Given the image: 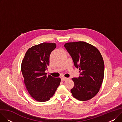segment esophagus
Here are the masks:
<instances>
[{
	"label": "esophagus",
	"mask_w": 122,
	"mask_h": 122,
	"mask_svg": "<svg viewBox=\"0 0 122 122\" xmlns=\"http://www.w3.org/2000/svg\"><path fill=\"white\" fill-rule=\"evenodd\" d=\"M68 79V78H67L63 77V78H61V81H65L67 80Z\"/></svg>",
	"instance_id": "1"
}]
</instances>
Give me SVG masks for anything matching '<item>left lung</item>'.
<instances>
[{"instance_id":"8db88e82","label":"left lung","mask_w":122,"mask_h":122,"mask_svg":"<svg viewBox=\"0 0 122 122\" xmlns=\"http://www.w3.org/2000/svg\"><path fill=\"white\" fill-rule=\"evenodd\" d=\"M64 46L72 57L75 66L79 68L80 76L72 79L73 97L86 101L97 94L103 81L104 63L99 51L85 41L68 42Z\"/></svg>"}]
</instances>
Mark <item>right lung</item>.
I'll use <instances>...</instances> for the list:
<instances>
[{
  "instance_id": "obj_1",
  "label": "right lung",
  "mask_w": 122,
  "mask_h": 122,
  "mask_svg": "<svg viewBox=\"0 0 122 122\" xmlns=\"http://www.w3.org/2000/svg\"><path fill=\"white\" fill-rule=\"evenodd\" d=\"M53 43L43 42L29 48L21 64L24 83L31 97L39 102L48 101L54 94L61 79L46 76L51 52L56 48Z\"/></svg>"
}]
</instances>
